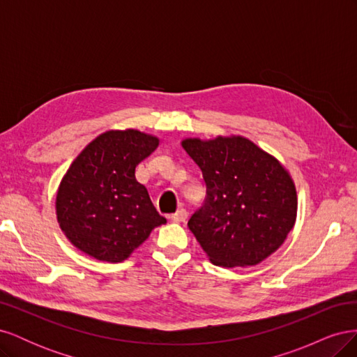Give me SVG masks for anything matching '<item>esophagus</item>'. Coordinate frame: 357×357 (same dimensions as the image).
Wrapping results in <instances>:
<instances>
[{
	"instance_id": "obj_1",
	"label": "esophagus",
	"mask_w": 357,
	"mask_h": 357,
	"mask_svg": "<svg viewBox=\"0 0 357 357\" xmlns=\"http://www.w3.org/2000/svg\"><path fill=\"white\" fill-rule=\"evenodd\" d=\"M186 219H188V211L185 208H180L174 214H171V220L174 222H185Z\"/></svg>"
}]
</instances>
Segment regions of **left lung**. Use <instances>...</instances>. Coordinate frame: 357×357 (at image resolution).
Here are the masks:
<instances>
[{"mask_svg":"<svg viewBox=\"0 0 357 357\" xmlns=\"http://www.w3.org/2000/svg\"><path fill=\"white\" fill-rule=\"evenodd\" d=\"M183 149L207 185L202 207L188 222L211 264H261L284 243L296 220L298 198L289 171L241 135L186 138Z\"/></svg>","mask_w":357,"mask_h":357,"instance_id":"obj_1","label":"left lung"}]
</instances>
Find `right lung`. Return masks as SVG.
Instances as JSON below:
<instances>
[{
  "mask_svg": "<svg viewBox=\"0 0 357 357\" xmlns=\"http://www.w3.org/2000/svg\"><path fill=\"white\" fill-rule=\"evenodd\" d=\"M158 146L155 135L116 129L96 137L73 160L58 188L56 219L80 252L122 262L167 223L135 178L137 165Z\"/></svg>",
  "mask_w": 357,
  "mask_h": 357,
  "instance_id": "obj_1",
  "label": "right lung"
}]
</instances>
